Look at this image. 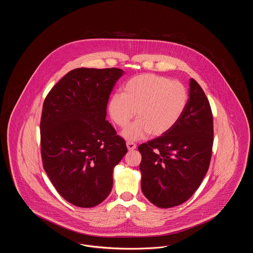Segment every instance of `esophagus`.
I'll list each match as a JSON object with an SVG mask.
<instances>
[{"label":"esophagus","instance_id":"34e87169","mask_svg":"<svg viewBox=\"0 0 253 253\" xmlns=\"http://www.w3.org/2000/svg\"><path fill=\"white\" fill-rule=\"evenodd\" d=\"M126 145H127V148H128L129 151H132V150H134L136 148V144L133 143V142H131V141H127Z\"/></svg>","mask_w":253,"mask_h":253}]
</instances>
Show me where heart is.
Wrapping results in <instances>:
<instances>
[{
  "label": "heart",
  "mask_w": 253,
  "mask_h": 253,
  "mask_svg": "<svg viewBox=\"0 0 253 253\" xmlns=\"http://www.w3.org/2000/svg\"><path fill=\"white\" fill-rule=\"evenodd\" d=\"M188 91L179 81H170L156 74H142L130 79L109 101V114L121 128L135 116L137 121L126 128L122 135L138 140L148 133L157 137L169 132L180 120L187 103Z\"/></svg>",
  "instance_id": "heart-1"
}]
</instances>
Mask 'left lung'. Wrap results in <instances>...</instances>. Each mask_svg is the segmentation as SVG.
<instances>
[{
	"label": "left lung",
	"mask_w": 253,
	"mask_h": 253,
	"mask_svg": "<svg viewBox=\"0 0 253 253\" xmlns=\"http://www.w3.org/2000/svg\"><path fill=\"white\" fill-rule=\"evenodd\" d=\"M213 144V120L203 89L190 80L189 99L169 132L139 145L141 190L158 208L186 202L209 169Z\"/></svg>",
	"instance_id": "left-lung-1"
}]
</instances>
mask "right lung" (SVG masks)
Segmentation results:
<instances>
[{"label": "right lung", "instance_id": "1", "mask_svg": "<svg viewBox=\"0 0 253 253\" xmlns=\"http://www.w3.org/2000/svg\"><path fill=\"white\" fill-rule=\"evenodd\" d=\"M124 71L77 68L45 97L41 152L49 179L69 203L92 208L108 196L114 168L127 153L124 139L106 121L109 96Z\"/></svg>", "mask_w": 253, "mask_h": 253}]
</instances>
